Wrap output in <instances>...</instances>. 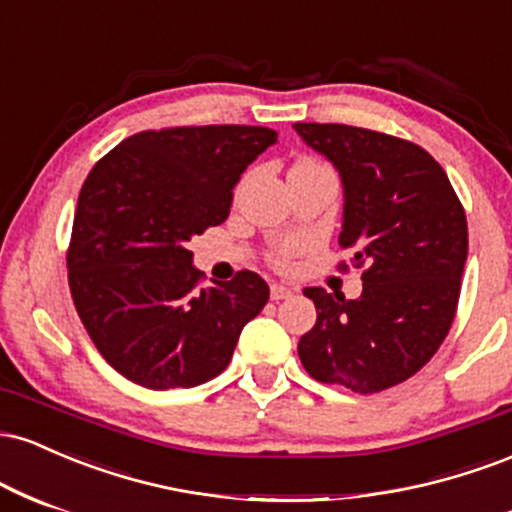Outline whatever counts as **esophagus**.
I'll list each match as a JSON object with an SVG mask.
<instances>
[{
    "label": "esophagus",
    "instance_id": "esophagus-1",
    "mask_svg": "<svg viewBox=\"0 0 512 512\" xmlns=\"http://www.w3.org/2000/svg\"><path fill=\"white\" fill-rule=\"evenodd\" d=\"M269 293H272V301H284V298L293 296V291L284 284H272V291H269Z\"/></svg>",
    "mask_w": 512,
    "mask_h": 512
}]
</instances>
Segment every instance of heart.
<instances>
[{
	"instance_id": "1",
	"label": "heart",
	"mask_w": 512,
	"mask_h": 512,
	"mask_svg": "<svg viewBox=\"0 0 512 512\" xmlns=\"http://www.w3.org/2000/svg\"><path fill=\"white\" fill-rule=\"evenodd\" d=\"M303 163H313V161H303ZM293 250H296V248H293V245H289V248L281 250V252H279V257H276V262H279V264H286V260H289V257L293 255Z\"/></svg>"
}]
</instances>
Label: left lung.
I'll list each match as a JSON object with an SVG mask.
<instances>
[{"label":"left lung","mask_w":512,"mask_h":512,"mask_svg":"<svg viewBox=\"0 0 512 512\" xmlns=\"http://www.w3.org/2000/svg\"><path fill=\"white\" fill-rule=\"evenodd\" d=\"M310 149L339 170L344 221L363 291L356 301L305 289L317 320L298 342L320 383L370 395L404 383L448 337L467 262V219L440 163L421 146L349 125L296 122Z\"/></svg>","instance_id":"1"}]
</instances>
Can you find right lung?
<instances>
[{"label": "right lung", "mask_w": 512, "mask_h": 512, "mask_svg": "<svg viewBox=\"0 0 512 512\" xmlns=\"http://www.w3.org/2000/svg\"><path fill=\"white\" fill-rule=\"evenodd\" d=\"M274 142L269 127L149 129L88 173L67 252L69 289L88 337L127 380L195 387L231 363L269 286L243 269L199 289L187 243L226 221L243 170Z\"/></svg>", "instance_id": "add662e5"}]
</instances>
